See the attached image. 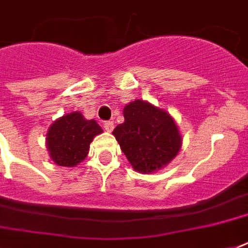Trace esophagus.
<instances>
[{
	"label": "esophagus",
	"instance_id": "1",
	"mask_svg": "<svg viewBox=\"0 0 248 248\" xmlns=\"http://www.w3.org/2000/svg\"><path fill=\"white\" fill-rule=\"evenodd\" d=\"M104 128L105 131L112 132L113 128H114V124H113V122H110V121H107V122H104Z\"/></svg>",
	"mask_w": 248,
	"mask_h": 248
}]
</instances>
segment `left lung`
Returning a JSON list of instances; mask_svg holds the SVG:
<instances>
[{
    "label": "left lung",
    "mask_w": 248,
    "mask_h": 248,
    "mask_svg": "<svg viewBox=\"0 0 248 248\" xmlns=\"http://www.w3.org/2000/svg\"><path fill=\"white\" fill-rule=\"evenodd\" d=\"M124 117L113 135L135 171L153 173L179 155L183 138L167 110L135 99L124 105Z\"/></svg>",
    "instance_id": "obj_1"
}]
</instances>
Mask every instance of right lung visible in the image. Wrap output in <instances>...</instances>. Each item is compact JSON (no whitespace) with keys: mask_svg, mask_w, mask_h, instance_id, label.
<instances>
[{"mask_svg":"<svg viewBox=\"0 0 248 248\" xmlns=\"http://www.w3.org/2000/svg\"><path fill=\"white\" fill-rule=\"evenodd\" d=\"M103 132L95 120H86L79 112H71L51 124L46 134L50 158L62 167H75L87 157L93 138Z\"/></svg>","mask_w":248,"mask_h":248,"instance_id":"add662e5","label":"right lung"}]
</instances>
